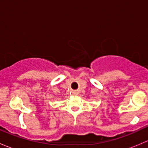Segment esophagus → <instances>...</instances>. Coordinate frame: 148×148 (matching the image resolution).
<instances>
[{
	"label": "esophagus",
	"mask_w": 148,
	"mask_h": 148,
	"mask_svg": "<svg viewBox=\"0 0 148 148\" xmlns=\"http://www.w3.org/2000/svg\"><path fill=\"white\" fill-rule=\"evenodd\" d=\"M72 93H73V95H78V92H77V91H76V90H73L72 91Z\"/></svg>",
	"instance_id": "esophagus-1"
}]
</instances>
